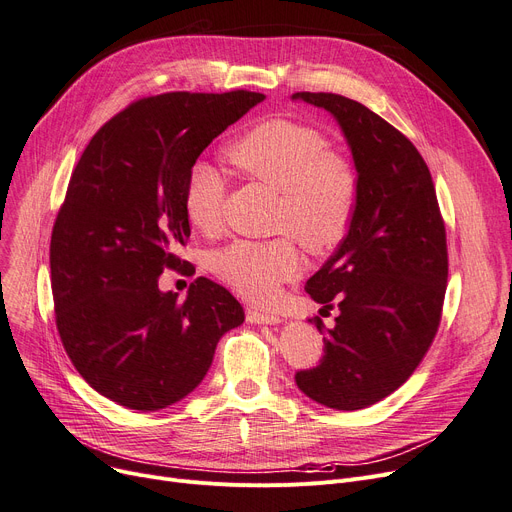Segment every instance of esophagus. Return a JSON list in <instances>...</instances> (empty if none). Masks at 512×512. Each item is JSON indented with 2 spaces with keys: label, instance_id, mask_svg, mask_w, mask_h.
I'll use <instances>...</instances> for the list:
<instances>
[{
  "label": "esophagus",
  "instance_id": "esophagus-1",
  "mask_svg": "<svg viewBox=\"0 0 512 512\" xmlns=\"http://www.w3.org/2000/svg\"><path fill=\"white\" fill-rule=\"evenodd\" d=\"M245 317H248L250 323H267V325H275L279 323V315H273V313H264V311H258V309H248L245 311Z\"/></svg>",
  "mask_w": 512,
  "mask_h": 512
}]
</instances>
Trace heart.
<instances>
[{
    "label": "heart",
    "mask_w": 512,
    "mask_h": 512,
    "mask_svg": "<svg viewBox=\"0 0 512 512\" xmlns=\"http://www.w3.org/2000/svg\"><path fill=\"white\" fill-rule=\"evenodd\" d=\"M227 153L245 176L281 191L275 227L294 232L313 254L334 252L351 233L361 195L359 170L349 157L332 153L330 138L319 128L271 117L235 138ZM224 199L227 178L210 163H195L182 201L199 233L222 229ZM293 236L237 239L210 256V271L239 296L267 302L304 267Z\"/></svg>",
    "instance_id": "obj_1"
}]
</instances>
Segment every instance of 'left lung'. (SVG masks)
Returning a JSON list of instances; mask_svg holds the SVG:
<instances>
[{
	"mask_svg": "<svg viewBox=\"0 0 512 512\" xmlns=\"http://www.w3.org/2000/svg\"><path fill=\"white\" fill-rule=\"evenodd\" d=\"M330 111L361 178L351 233L304 290L338 309L323 359L296 372L300 391L334 410H363L414 374L439 330L447 285V241L428 166L405 138L361 102L332 92H296Z\"/></svg>",
	"mask_w": 512,
	"mask_h": 512,
	"instance_id": "obj_1",
	"label": "left lung"
}]
</instances>
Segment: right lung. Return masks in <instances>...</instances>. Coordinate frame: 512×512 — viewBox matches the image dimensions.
<instances>
[{"mask_svg":"<svg viewBox=\"0 0 512 512\" xmlns=\"http://www.w3.org/2000/svg\"><path fill=\"white\" fill-rule=\"evenodd\" d=\"M264 94L168 92L140 98L81 153L50 241L54 313L65 351L96 393L138 412L163 410L208 374L243 309L197 277L185 300L159 290L191 227L185 187L197 157Z\"/></svg>","mask_w":512,"mask_h":512,"instance_id":"right-lung-1","label":"right lung"}]
</instances>
